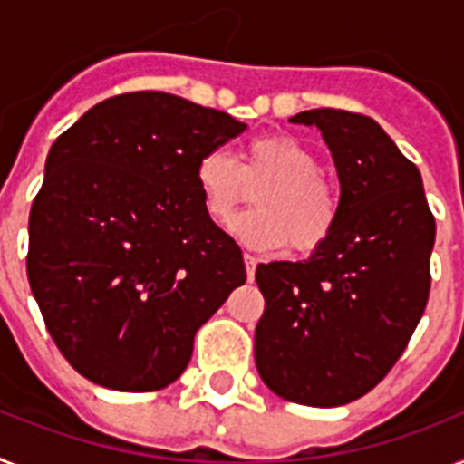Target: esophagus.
<instances>
[{
  "label": "esophagus",
  "mask_w": 464,
  "mask_h": 464,
  "mask_svg": "<svg viewBox=\"0 0 464 464\" xmlns=\"http://www.w3.org/2000/svg\"><path fill=\"white\" fill-rule=\"evenodd\" d=\"M244 266H246V277H248V282H254V277H256V266H258V260H256L254 256L244 254Z\"/></svg>",
  "instance_id": "esophagus-1"
}]
</instances>
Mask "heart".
<instances>
[{"label":"heart","mask_w":464,"mask_h":464,"mask_svg":"<svg viewBox=\"0 0 464 464\" xmlns=\"http://www.w3.org/2000/svg\"><path fill=\"white\" fill-rule=\"evenodd\" d=\"M204 213L216 225L232 223L237 210L258 191V210L235 223V235L256 251H282L292 244L310 254L327 244L339 223V191L323 175V163L292 135L246 141L241 163L223 149L206 151L194 170Z\"/></svg>","instance_id":"1"}]
</instances>
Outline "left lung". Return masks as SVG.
<instances>
[{"instance_id": "8db88e82", "label": "left lung", "mask_w": 464, "mask_h": 464, "mask_svg": "<svg viewBox=\"0 0 464 464\" xmlns=\"http://www.w3.org/2000/svg\"><path fill=\"white\" fill-rule=\"evenodd\" d=\"M289 121L323 132L342 210L308 260L256 270V367L285 401L334 408L372 392L403 355L430 298L436 223L417 166L372 118L313 109Z\"/></svg>"}]
</instances>
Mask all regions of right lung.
<instances>
[{
  "label": "right lung",
  "instance_id": "add662e5",
  "mask_svg": "<svg viewBox=\"0 0 464 464\" xmlns=\"http://www.w3.org/2000/svg\"><path fill=\"white\" fill-rule=\"evenodd\" d=\"M246 125L166 92L97 103L49 149L30 208L28 279L82 377L159 392L198 327L246 282L241 248L204 213L198 159Z\"/></svg>",
  "mask_w": 464,
  "mask_h": 464
}]
</instances>
